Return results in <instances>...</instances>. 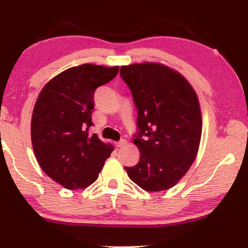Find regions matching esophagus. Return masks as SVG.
I'll return each mask as SVG.
<instances>
[{
  "label": "esophagus",
  "mask_w": 248,
  "mask_h": 248,
  "mask_svg": "<svg viewBox=\"0 0 248 248\" xmlns=\"http://www.w3.org/2000/svg\"><path fill=\"white\" fill-rule=\"evenodd\" d=\"M126 143H127L126 140H121V141H118V142H115V147H117V148L124 147V145L126 144Z\"/></svg>",
  "instance_id": "obj_1"
}]
</instances>
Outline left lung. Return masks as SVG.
Returning <instances> with one entry per match:
<instances>
[{"label": "left lung", "instance_id": "left-lung-1", "mask_svg": "<svg viewBox=\"0 0 248 248\" xmlns=\"http://www.w3.org/2000/svg\"><path fill=\"white\" fill-rule=\"evenodd\" d=\"M138 109L134 144L140 161L125 167L128 177L148 192L175 186L198 155L202 117L198 96L188 81L159 63L121 67Z\"/></svg>", "mask_w": 248, "mask_h": 248}]
</instances>
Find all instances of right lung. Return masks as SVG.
Wrapping results in <instances>:
<instances>
[{
	"mask_svg": "<svg viewBox=\"0 0 248 248\" xmlns=\"http://www.w3.org/2000/svg\"><path fill=\"white\" fill-rule=\"evenodd\" d=\"M118 66L82 64L63 71L40 91L31 117V142L45 174L67 189L86 188L98 178L113 145L89 135L98 87Z\"/></svg>",
	"mask_w": 248,
	"mask_h": 248,
	"instance_id": "right-lung-1",
	"label": "right lung"
}]
</instances>
